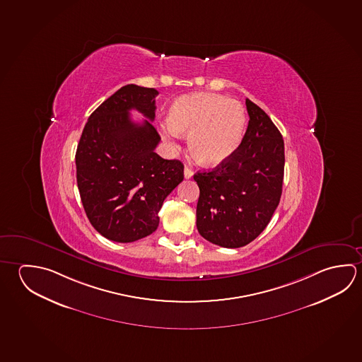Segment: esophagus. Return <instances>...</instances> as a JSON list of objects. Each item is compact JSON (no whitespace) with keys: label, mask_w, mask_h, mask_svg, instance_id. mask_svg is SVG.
<instances>
[{"label":"esophagus","mask_w":362,"mask_h":362,"mask_svg":"<svg viewBox=\"0 0 362 362\" xmlns=\"http://www.w3.org/2000/svg\"><path fill=\"white\" fill-rule=\"evenodd\" d=\"M193 174H194V173H193V170H192L190 168H188V166H185V168H184V177H185V179L192 178V177H193Z\"/></svg>","instance_id":"esophagus-1"}]
</instances>
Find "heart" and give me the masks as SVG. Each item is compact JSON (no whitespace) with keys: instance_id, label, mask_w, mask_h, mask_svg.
Instances as JSON below:
<instances>
[{"instance_id":"b5f03b06","label":"heart","mask_w":362,"mask_h":362,"mask_svg":"<svg viewBox=\"0 0 362 362\" xmlns=\"http://www.w3.org/2000/svg\"><path fill=\"white\" fill-rule=\"evenodd\" d=\"M164 126L165 140L175 146L189 134L192 155L203 165H218L240 146L247 127L240 103L215 94H188L173 103Z\"/></svg>"}]
</instances>
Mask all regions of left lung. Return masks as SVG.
Here are the masks:
<instances>
[{"instance_id":"1","label":"left lung","mask_w":362,"mask_h":362,"mask_svg":"<svg viewBox=\"0 0 362 362\" xmlns=\"http://www.w3.org/2000/svg\"><path fill=\"white\" fill-rule=\"evenodd\" d=\"M247 132L230 159L194 174L199 198L197 228L223 247L253 241L271 221L282 193L285 146L282 134L263 109L247 99Z\"/></svg>"}]
</instances>
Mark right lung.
Wrapping results in <instances>:
<instances>
[{"instance_id":"1","label":"right lung","mask_w":362,"mask_h":362,"mask_svg":"<svg viewBox=\"0 0 362 362\" xmlns=\"http://www.w3.org/2000/svg\"><path fill=\"white\" fill-rule=\"evenodd\" d=\"M158 90L126 85L102 103L85 124L76 150L77 187L86 216L99 234L132 243L153 234L166 197L184 178L179 160L155 153ZM146 119L136 124L129 110Z\"/></svg>"}]
</instances>
